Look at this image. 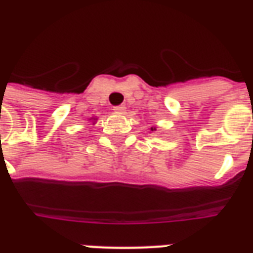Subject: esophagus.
I'll return each mask as SVG.
<instances>
[{
  "instance_id": "obj_1",
  "label": "esophagus",
  "mask_w": 253,
  "mask_h": 253,
  "mask_svg": "<svg viewBox=\"0 0 253 253\" xmlns=\"http://www.w3.org/2000/svg\"><path fill=\"white\" fill-rule=\"evenodd\" d=\"M113 110H114L115 114H125V111H126V107H125V106H115Z\"/></svg>"
}]
</instances>
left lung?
<instances>
[{
	"instance_id": "8db88e82",
	"label": "left lung",
	"mask_w": 253,
	"mask_h": 253,
	"mask_svg": "<svg viewBox=\"0 0 253 253\" xmlns=\"http://www.w3.org/2000/svg\"><path fill=\"white\" fill-rule=\"evenodd\" d=\"M151 131H156V127H155V126L151 127Z\"/></svg>"
}]
</instances>
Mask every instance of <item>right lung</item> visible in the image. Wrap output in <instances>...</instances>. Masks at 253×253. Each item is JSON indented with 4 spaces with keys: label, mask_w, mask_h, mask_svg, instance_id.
<instances>
[{
    "label": "right lung",
    "mask_w": 253,
    "mask_h": 253,
    "mask_svg": "<svg viewBox=\"0 0 253 253\" xmlns=\"http://www.w3.org/2000/svg\"><path fill=\"white\" fill-rule=\"evenodd\" d=\"M90 121H91V122H93V125H94L95 121H97V118H90Z\"/></svg>",
    "instance_id": "1"
}]
</instances>
